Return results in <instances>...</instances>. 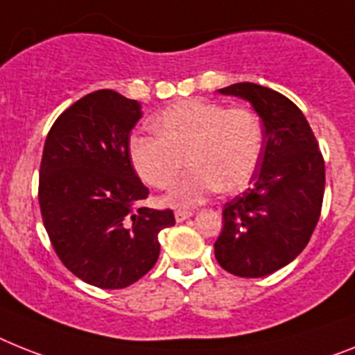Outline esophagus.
Instances as JSON below:
<instances>
[{
  "mask_svg": "<svg viewBox=\"0 0 355 355\" xmlns=\"http://www.w3.org/2000/svg\"><path fill=\"white\" fill-rule=\"evenodd\" d=\"M191 214V211H175V220H177V222H184V220L189 218Z\"/></svg>",
  "mask_w": 355,
  "mask_h": 355,
  "instance_id": "34e87169",
  "label": "esophagus"
}]
</instances>
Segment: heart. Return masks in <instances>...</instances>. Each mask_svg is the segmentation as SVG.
<instances>
[{"label": "heart", "instance_id": "obj_1", "mask_svg": "<svg viewBox=\"0 0 355 355\" xmlns=\"http://www.w3.org/2000/svg\"><path fill=\"white\" fill-rule=\"evenodd\" d=\"M157 135H133L130 162L142 182L164 189L191 169L162 202L173 207L202 204L211 193H236L251 182L263 151V128L254 112L205 99L177 101L153 119Z\"/></svg>", "mask_w": 355, "mask_h": 355}]
</instances>
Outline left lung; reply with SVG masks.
Masks as SVG:
<instances>
[{"label":"left lung","instance_id":"left-lung-1","mask_svg":"<svg viewBox=\"0 0 355 355\" xmlns=\"http://www.w3.org/2000/svg\"><path fill=\"white\" fill-rule=\"evenodd\" d=\"M251 104L263 122V151L251 187L223 205L216 261L240 278H263L303 251L320 220L324 162L302 110L285 95L236 83L218 90Z\"/></svg>","mask_w":355,"mask_h":355}]
</instances>
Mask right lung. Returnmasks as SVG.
<instances>
[{
  "instance_id": "obj_1",
  "label": "right lung",
  "mask_w": 355,
  "mask_h": 355,
  "mask_svg": "<svg viewBox=\"0 0 355 355\" xmlns=\"http://www.w3.org/2000/svg\"><path fill=\"white\" fill-rule=\"evenodd\" d=\"M141 103L113 90L85 95L61 113L44 141L40 207L50 242L77 278L124 288L157 263L159 233L173 211L139 207L148 187L130 162Z\"/></svg>"
}]
</instances>
